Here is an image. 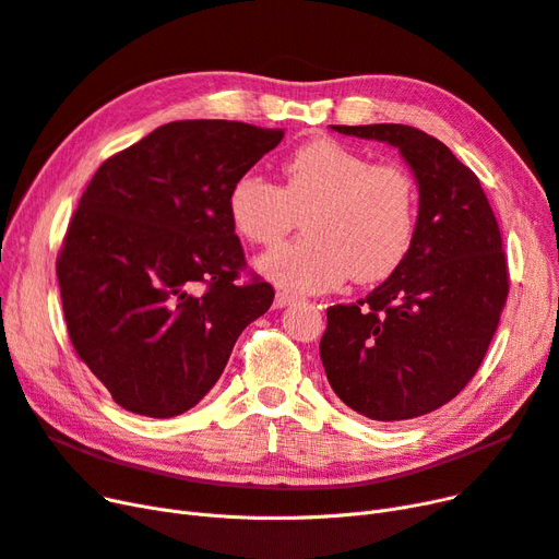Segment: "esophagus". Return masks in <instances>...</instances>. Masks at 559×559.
I'll use <instances>...</instances> for the list:
<instances>
[{"label":"esophagus","instance_id":"34e87169","mask_svg":"<svg viewBox=\"0 0 559 559\" xmlns=\"http://www.w3.org/2000/svg\"><path fill=\"white\" fill-rule=\"evenodd\" d=\"M295 299H297V295L287 293V290H278V293H276V299H274V306H276V308H285V306H290Z\"/></svg>","mask_w":559,"mask_h":559}]
</instances>
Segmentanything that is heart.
Masks as SVG:
<instances>
[{
  "instance_id": "1",
  "label": "heart",
  "mask_w": 559,
  "mask_h": 559,
  "mask_svg": "<svg viewBox=\"0 0 559 559\" xmlns=\"http://www.w3.org/2000/svg\"><path fill=\"white\" fill-rule=\"evenodd\" d=\"M227 216L264 248L278 246L301 216L306 237L260 258L258 269L290 290L322 293L349 276L373 283L396 272L415 241L417 183L399 163H370L318 138L285 158L281 186L241 173L227 191Z\"/></svg>"
}]
</instances>
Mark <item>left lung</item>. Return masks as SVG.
<instances>
[{
	"label": "left lung",
	"mask_w": 559,
	"mask_h": 559,
	"mask_svg": "<svg viewBox=\"0 0 559 559\" xmlns=\"http://www.w3.org/2000/svg\"><path fill=\"white\" fill-rule=\"evenodd\" d=\"M332 129L396 147L419 214L396 272L366 299L326 308L320 359L359 415L415 419L456 399L484 361L509 295L502 235L477 175L438 138L405 123Z\"/></svg>",
	"instance_id": "obj_1"
}]
</instances>
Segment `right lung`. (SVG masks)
<instances>
[{"instance_id":"1","label":"right lung","mask_w":559,"mask_h":559,"mask_svg":"<svg viewBox=\"0 0 559 559\" xmlns=\"http://www.w3.org/2000/svg\"><path fill=\"white\" fill-rule=\"evenodd\" d=\"M283 140L225 119L163 123L92 177L57 255L78 357L123 409L168 419L221 378L274 287L239 281L230 183Z\"/></svg>"}]
</instances>
